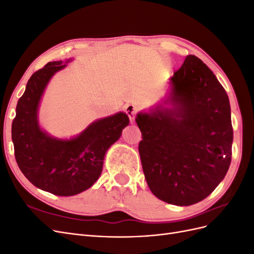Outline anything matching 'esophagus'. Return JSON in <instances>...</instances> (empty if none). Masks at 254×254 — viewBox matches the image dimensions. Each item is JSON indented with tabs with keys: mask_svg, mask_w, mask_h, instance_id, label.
I'll use <instances>...</instances> for the list:
<instances>
[{
	"mask_svg": "<svg viewBox=\"0 0 254 254\" xmlns=\"http://www.w3.org/2000/svg\"><path fill=\"white\" fill-rule=\"evenodd\" d=\"M125 112L127 113L130 122H133L134 119H135V114H136V108H135V106H134V105H131V104L126 105V107H125Z\"/></svg>",
	"mask_w": 254,
	"mask_h": 254,
	"instance_id": "esophagus-1",
	"label": "esophagus"
}]
</instances>
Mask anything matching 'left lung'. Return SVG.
Wrapping results in <instances>:
<instances>
[{"mask_svg": "<svg viewBox=\"0 0 254 254\" xmlns=\"http://www.w3.org/2000/svg\"><path fill=\"white\" fill-rule=\"evenodd\" d=\"M164 105L137 113L139 152L152 194L175 205L203 200L225 178L232 157L229 97L216 76L194 55L171 78Z\"/></svg>", "mask_w": 254, "mask_h": 254, "instance_id": "1", "label": "left lung"}]
</instances>
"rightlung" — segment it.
<instances>
[{
	"label": "right lung",
	"instance_id": "obj_1",
	"mask_svg": "<svg viewBox=\"0 0 254 254\" xmlns=\"http://www.w3.org/2000/svg\"><path fill=\"white\" fill-rule=\"evenodd\" d=\"M65 66L63 61H53L32 75L11 126L21 172L38 189L58 196H73L93 186L102 174L107 150L129 124L128 115L119 112L93 122L70 140L43 131L38 123L41 97L51 78Z\"/></svg>",
	"mask_w": 254,
	"mask_h": 254
}]
</instances>
